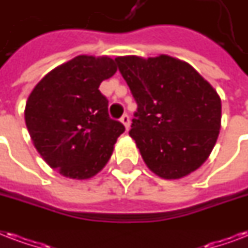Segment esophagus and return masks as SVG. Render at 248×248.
Segmentation results:
<instances>
[{"instance_id": "esophagus-1", "label": "esophagus", "mask_w": 248, "mask_h": 248, "mask_svg": "<svg viewBox=\"0 0 248 248\" xmlns=\"http://www.w3.org/2000/svg\"><path fill=\"white\" fill-rule=\"evenodd\" d=\"M121 122L124 124V126L126 127V130H128V127H130V117H128L127 114L122 116V118H121Z\"/></svg>"}]
</instances>
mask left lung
<instances>
[{"instance_id":"8db88e82","label":"left lung","mask_w":248,"mask_h":248,"mask_svg":"<svg viewBox=\"0 0 248 248\" xmlns=\"http://www.w3.org/2000/svg\"><path fill=\"white\" fill-rule=\"evenodd\" d=\"M138 104L130 137L164 179L186 177L209 157L221 128V99L190 63L160 54L117 57Z\"/></svg>"}]
</instances>
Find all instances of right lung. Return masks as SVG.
<instances>
[{"instance_id":"add662e5","label":"right lung","mask_w":248,"mask_h":248,"mask_svg":"<svg viewBox=\"0 0 248 248\" xmlns=\"http://www.w3.org/2000/svg\"><path fill=\"white\" fill-rule=\"evenodd\" d=\"M117 71L108 56H78L49 71L32 90L24 120L32 143L63 177L88 179L107 165L124 126L109 118L99 87Z\"/></svg>"}]
</instances>
